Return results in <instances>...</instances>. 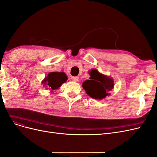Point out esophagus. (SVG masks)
I'll return each mask as SVG.
<instances>
[{
	"instance_id": "34e87169",
	"label": "esophagus",
	"mask_w": 157,
	"mask_h": 157,
	"mask_svg": "<svg viewBox=\"0 0 157 157\" xmlns=\"http://www.w3.org/2000/svg\"><path fill=\"white\" fill-rule=\"evenodd\" d=\"M71 80L74 82H77L78 80V78L77 77H71Z\"/></svg>"
}]
</instances>
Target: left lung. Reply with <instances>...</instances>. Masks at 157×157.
<instances>
[{"label":"left lung","instance_id":"8db88e82","mask_svg":"<svg viewBox=\"0 0 157 157\" xmlns=\"http://www.w3.org/2000/svg\"><path fill=\"white\" fill-rule=\"evenodd\" d=\"M86 94L94 99H102L109 95V92L114 87L113 80L99 73L96 69L90 71V80L82 84Z\"/></svg>","mask_w":157,"mask_h":157}]
</instances>
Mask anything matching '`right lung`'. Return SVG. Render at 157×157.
<instances>
[{
  "label": "right lung",
  "mask_w": 157,
  "mask_h": 157,
  "mask_svg": "<svg viewBox=\"0 0 157 157\" xmlns=\"http://www.w3.org/2000/svg\"><path fill=\"white\" fill-rule=\"evenodd\" d=\"M67 80V76L63 72H52L44 78L42 83H44L47 85V87L53 90L60 87Z\"/></svg>",
  "instance_id": "add662e5"
}]
</instances>
